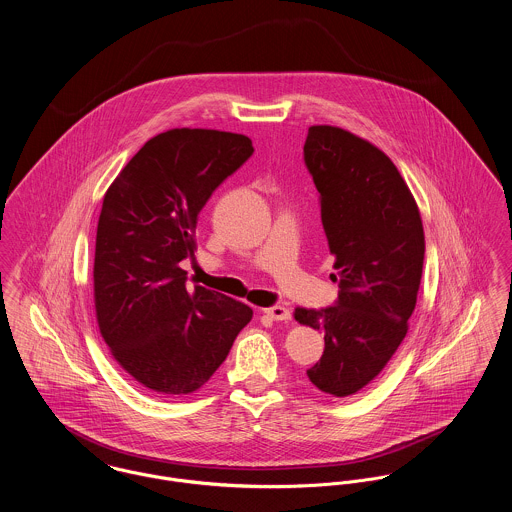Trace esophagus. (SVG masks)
Here are the masks:
<instances>
[{"instance_id":"34e87169","label":"esophagus","mask_w":512,"mask_h":512,"mask_svg":"<svg viewBox=\"0 0 512 512\" xmlns=\"http://www.w3.org/2000/svg\"><path fill=\"white\" fill-rule=\"evenodd\" d=\"M271 320H277V322H286L290 320V310L284 308V306H269L263 310Z\"/></svg>"}]
</instances>
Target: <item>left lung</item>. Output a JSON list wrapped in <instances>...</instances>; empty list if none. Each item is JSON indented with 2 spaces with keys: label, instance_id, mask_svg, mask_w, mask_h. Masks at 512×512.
Here are the masks:
<instances>
[{
  "label": "left lung",
  "instance_id": "obj_1",
  "mask_svg": "<svg viewBox=\"0 0 512 512\" xmlns=\"http://www.w3.org/2000/svg\"><path fill=\"white\" fill-rule=\"evenodd\" d=\"M304 165L318 190L322 226L336 257L338 300L294 318L324 330L310 383L349 397L371 383L406 336L424 265L418 206L393 161L371 143L330 125L308 129Z\"/></svg>",
  "mask_w": 512,
  "mask_h": 512
}]
</instances>
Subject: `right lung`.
<instances>
[{
    "label": "right lung",
    "instance_id": "add662e5",
    "mask_svg": "<svg viewBox=\"0 0 512 512\" xmlns=\"http://www.w3.org/2000/svg\"><path fill=\"white\" fill-rule=\"evenodd\" d=\"M245 135L171 129L149 139L104 196L94 298L115 361L159 395L200 389L226 361L253 310L216 290L186 288L180 261L214 190L253 155Z\"/></svg>",
    "mask_w": 512,
    "mask_h": 512
}]
</instances>
